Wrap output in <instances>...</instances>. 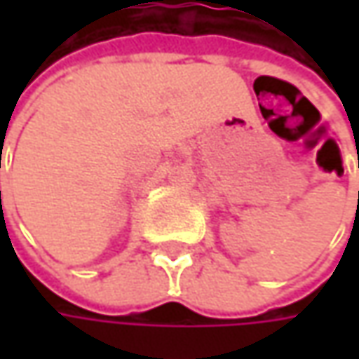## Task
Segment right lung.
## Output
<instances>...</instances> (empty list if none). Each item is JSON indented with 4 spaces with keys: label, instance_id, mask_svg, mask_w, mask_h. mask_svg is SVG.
Listing matches in <instances>:
<instances>
[{
    "label": "right lung",
    "instance_id": "1",
    "mask_svg": "<svg viewBox=\"0 0 359 359\" xmlns=\"http://www.w3.org/2000/svg\"><path fill=\"white\" fill-rule=\"evenodd\" d=\"M0 200H1V191H0Z\"/></svg>",
    "mask_w": 359,
    "mask_h": 359
}]
</instances>
